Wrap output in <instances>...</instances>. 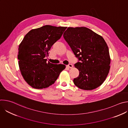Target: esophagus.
Listing matches in <instances>:
<instances>
[{
    "label": "esophagus",
    "instance_id": "obj_1",
    "mask_svg": "<svg viewBox=\"0 0 128 128\" xmlns=\"http://www.w3.org/2000/svg\"><path fill=\"white\" fill-rule=\"evenodd\" d=\"M67 67L70 68H71L73 67V65L71 64H69L68 65H67Z\"/></svg>",
    "mask_w": 128,
    "mask_h": 128
}]
</instances>
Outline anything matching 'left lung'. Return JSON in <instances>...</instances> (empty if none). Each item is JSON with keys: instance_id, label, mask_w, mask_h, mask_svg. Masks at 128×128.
Instances as JSON below:
<instances>
[{"instance_id": "1", "label": "left lung", "mask_w": 128, "mask_h": 128, "mask_svg": "<svg viewBox=\"0 0 128 128\" xmlns=\"http://www.w3.org/2000/svg\"><path fill=\"white\" fill-rule=\"evenodd\" d=\"M78 62L74 64L79 70L74 82L78 88L92 90L105 80L110 69L108 47L103 38L86 27H68L63 34Z\"/></svg>"}]
</instances>
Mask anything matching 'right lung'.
<instances>
[{
    "instance_id": "add662e5",
    "label": "right lung",
    "mask_w": 128,
    "mask_h": 128,
    "mask_svg": "<svg viewBox=\"0 0 128 128\" xmlns=\"http://www.w3.org/2000/svg\"><path fill=\"white\" fill-rule=\"evenodd\" d=\"M66 27L45 25L30 30L24 38L18 51V59L25 81L35 88H46L53 84L65 68L63 64L47 62L48 51L58 40Z\"/></svg>"
}]
</instances>
